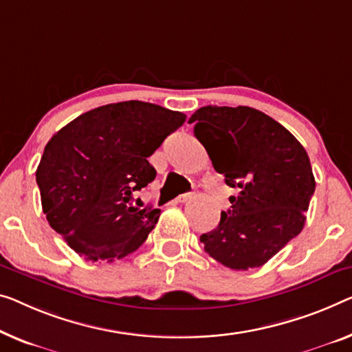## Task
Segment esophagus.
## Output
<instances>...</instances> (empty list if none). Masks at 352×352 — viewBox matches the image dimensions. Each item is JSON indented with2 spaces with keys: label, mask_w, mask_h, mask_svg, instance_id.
<instances>
[{
  "label": "esophagus",
  "mask_w": 352,
  "mask_h": 352,
  "mask_svg": "<svg viewBox=\"0 0 352 352\" xmlns=\"http://www.w3.org/2000/svg\"><path fill=\"white\" fill-rule=\"evenodd\" d=\"M192 199V192H185V194H180V196L177 197V202H186Z\"/></svg>",
  "instance_id": "1"
}]
</instances>
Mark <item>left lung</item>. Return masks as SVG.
<instances>
[{"mask_svg":"<svg viewBox=\"0 0 352 352\" xmlns=\"http://www.w3.org/2000/svg\"><path fill=\"white\" fill-rule=\"evenodd\" d=\"M194 135L237 196L204 250L232 270L264 265L302 232L314 192L305 148L285 126L253 107L206 106L191 115Z\"/></svg>","mask_w":352,"mask_h":352,"instance_id":"8db88e82","label":"left lung"}]
</instances>
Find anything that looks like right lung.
Returning a JSON list of instances; mask_svg holds the SVG:
<instances>
[{"instance_id":"add662e5","label":"right lung","mask_w":352,"mask_h":352,"mask_svg":"<svg viewBox=\"0 0 352 352\" xmlns=\"http://www.w3.org/2000/svg\"><path fill=\"white\" fill-rule=\"evenodd\" d=\"M186 115L142 101L80 115L45 145L36 170L47 221L85 261L123 259L142 245L160 208H139L134 191L155 180L148 156Z\"/></svg>"}]
</instances>
